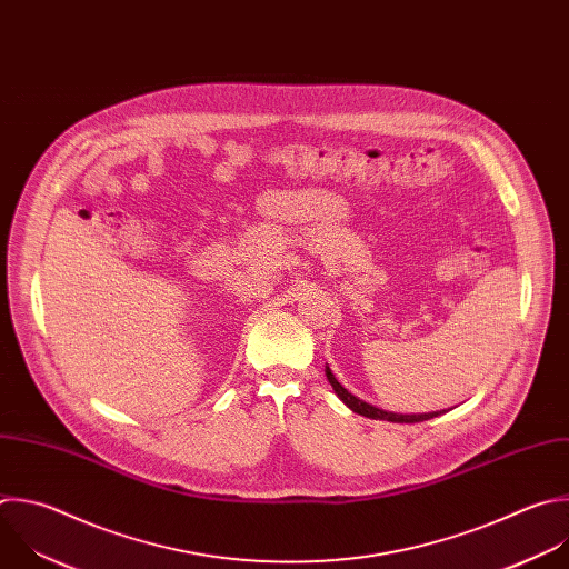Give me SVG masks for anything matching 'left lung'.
<instances>
[{"mask_svg": "<svg viewBox=\"0 0 569 569\" xmlns=\"http://www.w3.org/2000/svg\"><path fill=\"white\" fill-rule=\"evenodd\" d=\"M326 377H328V382H330L332 391L337 393V398H339L352 413H359V416L370 418V420H387V422H398V425H416V422H425V420H431V418H438V416L447 413V411H433V413H411V416H409V413H393V411L377 409V407H372V405L359 400L357 396L348 393V391L337 382V377L332 375V370H330L328 366H326Z\"/></svg>", "mask_w": 569, "mask_h": 569, "instance_id": "obj_1", "label": "left lung"}]
</instances>
